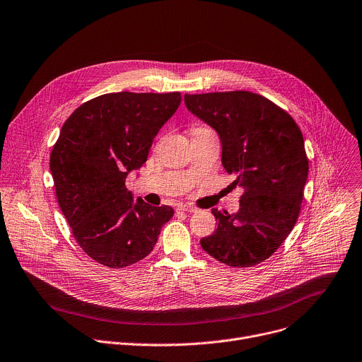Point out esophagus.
Here are the masks:
<instances>
[{
  "label": "esophagus",
  "mask_w": 362,
  "mask_h": 362,
  "mask_svg": "<svg viewBox=\"0 0 362 362\" xmlns=\"http://www.w3.org/2000/svg\"><path fill=\"white\" fill-rule=\"evenodd\" d=\"M177 211L179 212H196V208H193L190 205H179Z\"/></svg>",
  "instance_id": "esophagus-1"
}]
</instances>
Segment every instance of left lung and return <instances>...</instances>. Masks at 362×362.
<instances>
[{"label":"left lung","instance_id":"1","mask_svg":"<svg viewBox=\"0 0 362 362\" xmlns=\"http://www.w3.org/2000/svg\"><path fill=\"white\" fill-rule=\"evenodd\" d=\"M185 104L216 131L222 166L244 189L237 214L212 209L218 228L201 245L222 264L255 266L299 218L309 172L302 131L284 110L248 90L186 93Z\"/></svg>","mask_w":362,"mask_h":362}]
</instances>
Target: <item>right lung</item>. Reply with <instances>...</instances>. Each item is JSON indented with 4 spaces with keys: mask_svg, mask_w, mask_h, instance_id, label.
<instances>
[{
    "mask_svg": "<svg viewBox=\"0 0 362 362\" xmlns=\"http://www.w3.org/2000/svg\"><path fill=\"white\" fill-rule=\"evenodd\" d=\"M180 92H117L82 104L64 121L50 154L59 206L81 248L96 262L122 269L147 257L173 208L136 202L129 172L147 161Z\"/></svg>",
    "mask_w": 362,
    "mask_h": 362,
    "instance_id": "right-lung-1",
    "label": "right lung"
}]
</instances>
